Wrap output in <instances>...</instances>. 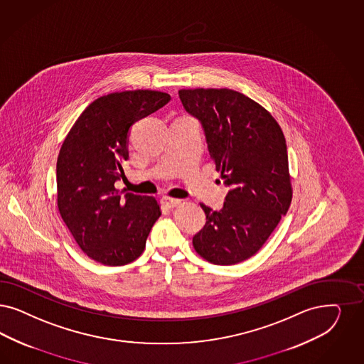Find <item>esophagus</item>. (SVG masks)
I'll return each mask as SVG.
<instances>
[{
	"mask_svg": "<svg viewBox=\"0 0 364 364\" xmlns=\"http://www.w3.org/2000/svg\"><path fill=\"white\" fill-rule=\"evenodd\" d=\"M161 203H163V205L168 207V208H175V207H177V205L181 203V200L173 199V198H168V196H164L163 199H161Z\"/></svg>",
	"mask_w": 364,
	"mask_h": 364,
	"instance_id": "obj_1",
	"label": "esophagus"
}]
</instances>
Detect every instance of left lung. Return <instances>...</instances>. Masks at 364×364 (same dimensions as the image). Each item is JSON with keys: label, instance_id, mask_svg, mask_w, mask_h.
<instances>
[{"label": "left lung", "instance_id": "obj_1", "mask_svg": "<svg viewBox=\"0 0 364 364\" xmlns=\"http://www.w3.org/2000/svg\"><path fill=\"white\" fill-rule=\"evenodd\" d=\"M178 97L204 127L208 151L230 187L220 211L200 203L207 223L196 252L215 264L252 257L288 213L293 188L284 133L255 100L230 88H184Z\"/></svg>", "mask_w": 364, "mask_h": 364}]
</instances>
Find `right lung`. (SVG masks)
I'll return each mask as SVG.
<instances>
[{
  "label": "right lung",
  "mask_w": 364,
  "mask_h": 364,
  "mask_svg": "<svg viewBox=\"0 0 364 364\" xmlns=\"http://www.w3.org/2000/svg\"><path fill=\"white\" fill-rule=\"evenodd\" d=\"M169 100V94L153 90L103 95L64 138L56 164L58 210L77 246L100 264L137 259L161 215L156 198L130 192L122 198L114 183L125 176L130 126Z\"/></svg>",
  "instance_id": "add662e5"
}]
</instances>
